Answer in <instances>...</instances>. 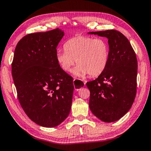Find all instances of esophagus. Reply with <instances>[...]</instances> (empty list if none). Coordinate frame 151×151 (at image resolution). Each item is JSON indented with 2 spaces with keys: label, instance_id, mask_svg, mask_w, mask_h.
Returning a JSON list of instances; mask_svg holds the SVG:
<instances>
[{
  "label": "esophagus",
  "instance_id": "esophagus-1",
  "mask_svg": "<svg viewBox=\"0 0 151 151\" xmlns=\"http://www.w3.org/2000/svg\"><path fill=\"white\" fill-rule=\"evenodd\" d=\"M73 83H74V87H75V89L76 91H78L80 88H83L85 85V83L82 80L78 79V78H74L73 80Z\"/></svg>",
  "mask_w": 151,
  "mask_h": 151
}]
</instances>
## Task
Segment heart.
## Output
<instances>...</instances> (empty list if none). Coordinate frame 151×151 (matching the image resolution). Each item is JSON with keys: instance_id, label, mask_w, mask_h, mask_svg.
<instances>
[{"instance_id": "heart-1", "label": "heart", "mask_w": 151, "mask_h": 151, "mask_svg": "<svg viewBox=\"0 0 151 151\" xmlns=\"http://www.w3.org/2000/svg\"><path fill=\"white\" fill-rule=\"evenodd\" d=\"M64 51L56 54V60L64 71L69 72L75 63L74 75L91 77L101 75L106 70L109 58V45L104 38L85 35L70 38L64 44Z\"/></svg>"}]
</instances>
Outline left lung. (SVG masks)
Listing matches in <instances>:
<instances>
[{
	"label": "left lung",
	"instance_id": "1",
	"mask_svg": "<svg viewBox=\"0 0 151 151\" xmlns=\"http://www.w3.org/2000/svg\"><path fill=\"white\" fill-rule=\"evenodd\" d=\"M108 39L109 58L104 73L87 83L89 108L105 122L120 119L130 110L136 94L138 63L134 50L122 33L115 29L89 32Z\"/></svg>",
	"mask_w": 151,
	"mask_h": 151
}]
</instances>
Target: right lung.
I'll use <instances>...</instances> for the list:
<instances>
[{
  "instance_id": "1",
  "label": "right lung",
  "mask_w": 151,
  "mask_h": 151,
  "mask_svg": "<svg viewBox=\"0 0 151 151\" xmlns=\"http://www.w3.org/2000/svg\"><path fill=\"white\" fill-rule=\"evenodd\" d=\"M64 35L59 28L29 33L14 53L11 70L19 101L31 120L43 127L58 126L70 111L73 78L56 60Z\"/></svg>"
}]
</instances>
